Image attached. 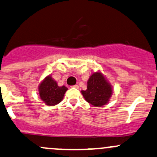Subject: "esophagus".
<instances>
[{
  "label": "esophagus",
  "instance_id": "obj_1",
  "mask_svg": "<svg viewBox=\"0 0 157 157\" xmlns=\"http://www.w3.org/2000/svg\"><path fill=\"white\" fill-rule=\"evenodd\" d=\"M73 88H75V89H78L79 88V86L78 85H75V86H72Z\"/></svg>",
  "mask_w": 157,
  "mask_h": 157
}]
</instances>
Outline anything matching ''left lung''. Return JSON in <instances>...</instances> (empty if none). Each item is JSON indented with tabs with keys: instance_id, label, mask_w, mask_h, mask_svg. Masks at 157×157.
<instances>
[{
	"instance_id": "left-lung-1",
	"label": "left lung",
	"mask_w": 157,
	"mask_h": 157,
	"mask_svg": "<svg viewBox=\"0 0 157 157\" xmlns=\"http://www.w3.org/2000/svg\"><path fill=\"white\" fill-rule=\"evenodd\" d=\"M81 93L89 104L99 107L109 103L113 89L106 77L98 71L91 75L87 81V89Z\"/></svg>"
}]
</instances>
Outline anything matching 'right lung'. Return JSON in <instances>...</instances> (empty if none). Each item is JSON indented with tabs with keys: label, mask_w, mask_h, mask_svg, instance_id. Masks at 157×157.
I'll list each match as a JSON object with an SVG mask.
<instances>
[{
	"label": "right lung",
	"mask_w": 157,
	"mask_h": 157,
	"mask_svg": "<svg viewBox=\"0 0 157 157\" xmlns=\"http://www.w3.org/2000/svg\"><path fill=\"white\" fill-rule=\"evenodd\" d=\"M68 88L65 86H58L57 82L53 80L51 75L44 77L38 88L41 100L47 106H55L61 102Z\"/></svg>",
	"instance_id": "right-lung-1"
}]
</instances>
